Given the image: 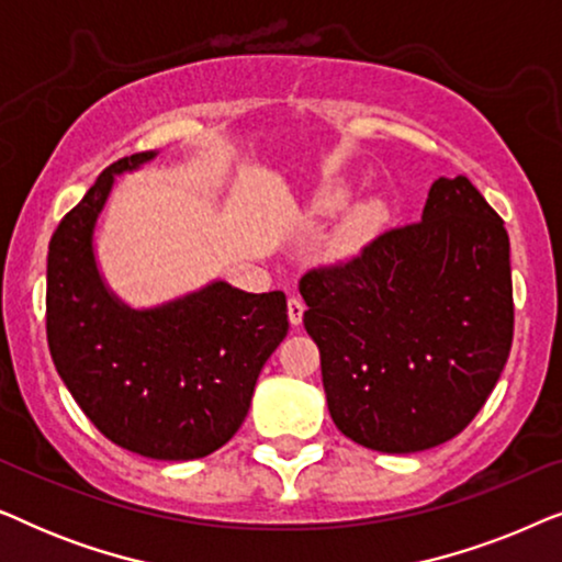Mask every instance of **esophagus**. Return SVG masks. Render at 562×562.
<instances>
[{
  "label": "esophagus",
  "mask_w": 562,
  "mask_h": 562,
  "mask_svg": "<svg viewBox=\"0 0 562 562\" xmlns=\"http://www.w3.org/2000/svg\"><path fill=\"white\" fill-rule=\"evenodd\" d=\"M304 310H306V306H304L302 299H299V296H291L289 299V319H291V325H294V327L302 325Z\"/></svg>",
  "instance_id": "obj_1"
}]
</instances>
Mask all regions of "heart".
<instances>
[{"instance_id":"b5f03b06","label":"heart","mask_w":562,"mask_h":562,"mask_svg":"<svg viewBox=\"0 0 562 562\" xmlns=\"http://www.w3.org/2000/svg\"><path fill=\"white\" fill-rule=\"evenodd\" d=\"M352 196L350 187L345 183H329V187H322L317 196L312 199V212L317 214H337L348 206ZM386 220V206L379 199H368V202H360L352 206V210L345 214L340 227L335 229L333 240H329V252L335 258H350L363 248V245L371 240V237L379 233V227Z\"/></svg>"}]
</instances>
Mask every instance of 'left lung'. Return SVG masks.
<instances>
[{"label": "left lung", "mask_w": 562, "mask_h": 562, "mask_svg": "<svg viewBox=\"0 0 562 562\" xmlns=\"http://www.w3.org/2000/svg\"><path fill=\"white\" fill-rule=\"evenodd\" d=\"M329 417L352 442L419 452L463 432L514 337L509 235L465 176H440L414 225L299 281Z\"/></svg>", "instance_id": "1"}]
</instances>
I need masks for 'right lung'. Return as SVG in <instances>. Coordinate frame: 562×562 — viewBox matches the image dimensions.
I'll use <instances>...</instances> for the list:
<instances>
[{"label": "right lung", "instance_id": "add662e5", "mask_svg": "<svg viewBox=\"0 0 562 562\" xmlns=\"http://www.w3.org/2000/svg\"><path fill=\"white\" fill-rule=\"evenodd\" d=\"M156 156L120 158L60 220L48 245L45 329L58 375L106 440L143 458L194 460L240 429L260 368L289 333L286 296L212 281L133 310L112 294L94 256L97 220L114 176Z\"/></svg>", "mask_w": 562, "mask_h": 562}]
</instances>
